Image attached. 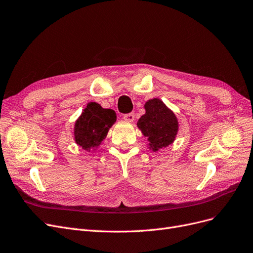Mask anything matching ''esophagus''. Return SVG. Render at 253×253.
<instances>
[{
    "instance_id": "34e87169",
    "label": "esophagus",
    "mask_w": 253,
    "mask_h": 253,
    "mask_svg": "<svg viewBox=\"0 0 253 253\" xmlns=\"http://www.w3.org/2000/svg\"><path fill=\"white\" fill-rule=\"evenodd\" d=\"M134 114L133 112H130V114H126V115H124L123 116V119L125 120V121H128V122H133L134 121Z\"/></svg>"
}]
</instances>
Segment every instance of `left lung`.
Returning <instances> with one entry per match:
<instances>
[{
	"label": "left lung",
	"instance_id": "8db88e82",
	"mask_svg": "<svg viewBox=\"0 0 253 253\" xmlns=\"http://www.w3.org/2000/svg\"><path fill=\"white\" fill-rule=\"evenodd\" d=\"M145 109L146 114L139 118L137 127L148 138L150 149L157 151L172 144L178 131V121L174 112L157 98L146 102Z\"/></svg>",
	"mask_w": 253,
	"mask_h": 253
}]
</instances>
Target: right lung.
<instances>
[{
	"mask_svg": "<svg viewBox=\"0 0 253 253\" xmlns=\"http://www.w3.org/2000/svg\"><path fill=\"white\" fill-rule=\"evenodd\" d=\"M117 116L112 109L102 108L100 104L90 102L84 108L75 123L74 134L76 144L86 151L98 147L107 135Z\"/></svg>",
	"mask_w": 253,
	"mask_h": 253,
	"instance_id": "1",
	"label": "right lung"
}]
</instances>
